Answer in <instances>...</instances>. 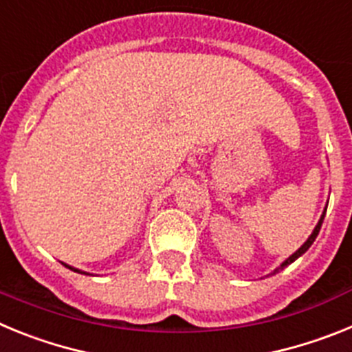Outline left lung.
I'll use <instances>...</instances> for the list:
<instances>
[{
  "instance_id": "obj_1",
  "label": "left lung",
  "mask_w": 352,
  "mask_h": 352,
  "mask_svg": "<svg viewBox=\"0 0 352 352\" xmlns=\"http://www.w3.org/2000/svg\"><path fill=\"white\" fill-rule=\"evenodd\" d=\"M326 208H328V206H326ZM326 208H324V211H322V214H321V219H319V222H317L316 229H314V231H312V234H310V236H309V239H307V241H305V243H303V245H301V247H300V248H298V250H296V252H294V254H292V256H289V257H287V259H285V261H284V263H282V264H280V268H276V270H275V272H273V275H275V273H278V270H284V268H285V266H289V264H291V263H294V261H296V259H298V257H300V256H303L305 252H307V250H309V248H310V247H312V243H314V241H316L317 234H319V231H321L322 220H324V214H326Z\"/></svg>"
}]
</instances>
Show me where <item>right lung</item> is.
Segmentation results:
<instances>
[{"instance_id":"right-lung-1","label":"right lung","mask_w":352,"mask_h":352,"mask_svg":"<svg viewBox=\"0 0 352 352\" xmlns=\"http://www.w3.org/2000/svg\"><path fill=\"white\" fill-rule=\"evenodd\" d=\"M65 266H67V268H70V270H74V272H77V273H84V272H80V270H77V268H72V266H68V264H65ZM84 275H89V273H84Z\"/></svg>"}]
</instances>
